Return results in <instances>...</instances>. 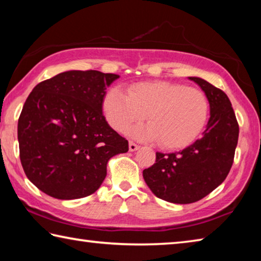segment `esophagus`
I'll list each match as a JSON object with an SVG mask.
<instances>
[{"label":"esophagus","instance_id":"1","mask_svg":"<svg viewBox=\"0 0 261 261\" xmlns=\"http://www.w3.org/2000/svg\"><path fill=\"white\" fill-rule=\"evenodd\" d=\"M139 148V146L137 144H135L134 141H129V149H130V152H135V151H137V149Z\"/></svg>","mask_w":261,"mask_h":261}]
</instances>
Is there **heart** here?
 <instances>
[{
	"mask_svg": "<svg viewBox=\"0 0 261 261\" xmlns=\"http://www.w3.org/2000/svg\"><path fill=\"white\" fill-rule=\"evenodd\" d=\"M106 120L124 132L145 117L148 124L135 126L130 135L139 140H159L163 148L188 146L199 136L208 118L210 103L204 92L183 84L144 82L129 87L127 94L114 87L102 102Z\"/></svg>",
	"mask_w": 261,
	"mask_h": 261,
	"instance_id": "obj_1",
	"label": "heart"
}]
</instances>
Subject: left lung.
<instances>
[{
    "instance_id": "obj_1",
    "label": "left lung",
    "mask_w": 261,
    "mask_h": 261,
    "mask_svg": "<svg viewBox=\"0 0 261 261\" xmlns=\"http://www.w3.org/2000/svg\"><path fill=\"white\" fill-rule=\"evenodd\" d=\"M189 79L204 91L210 103V120L202 137L179 152H156L155 163L143 171L151 191L173 204L200 200L226 179L240 132L227 94L205 79Z\"/></svg>"
}]
</instances>
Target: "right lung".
I'll return each instance as SVG.
<instances>
[{"label":"right lung","mask_w":261,"mask_h":261,"mask_svg":"<svg viewBox=\"0 0 261 261\" xmlns=\"http://www.w3.org/2000/svg\"><path fill=\"white\" fill-rule=\"evenodd\" d=\"M120 77L70 70L39 83L18 120L20 162L35 187L56 199L94 193L113 156L129 144L102 114L107 87Z\"/></svg>","instance_id":"add662e5"}]
</instances>
